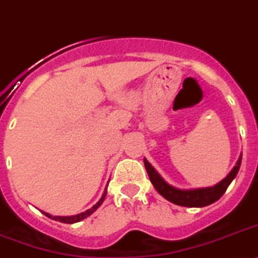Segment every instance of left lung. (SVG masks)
Masks as SVG:
<instances>
[{"label":"left lung","mask_w":258,"mask_h":258,"mask_svg":"<svg viewBox=\"0 0 258 258\" xmlns=\"http://www.w3.org/2000/svg\"><path fill=\"white\" fill-rule=\"evenodd\" d=\"M240 165H241V155L236 162V165L233 166V169L228 173V176L223 178L219 183L210 186V187H202V189L182 190L173 187L169 183H166L159 173L156 172L155 168L144 159V166H146L149 179H151L152 185L155 186V189L159 191L160 196H162L174 205L185 207H203L216 202L226 192L229 183L233 181V178L239 172Z\"/></svg>","instance_id":"left-lung-1"}]
</instances>
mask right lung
<instances>
[{"instance_id":"obj_1","label":"right lung","mask_w":258,"mask_h":258,"mask_svg":"<svg viewBox=\"0 0 258 258\" xmlns=\"http://www.w3.org/2000/svg\"><path fill=\"white\" fill-rule=\"evenodd\" d=\"M106 192H107V189H105V191H103L102 197H101V199H99L98 202L94 205V206L92 207V209L86 210L85 213H81V214H77V215H72V216H52L49 215V214L47 213H43L45 216H48V218H51V219L53 220H59V222L61 223H67V224H73V223H77V222H81L82 219H85V218H88L89 215H92L94 211H96L97 209H98L101 205H102V202L105 201V197H106Z\"/></svg>"}]
</instances>
